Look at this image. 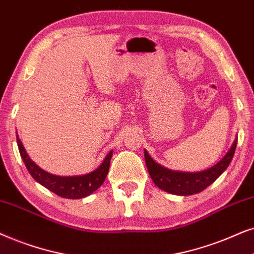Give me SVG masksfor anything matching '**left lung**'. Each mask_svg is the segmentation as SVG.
Segmentation results:
<instances>
[{"mask_svg": "<svg viewBox=\"0 0 254 254\" xmlns=\"http://www.w3.org/2000/svg\"><path fill=\"white\" fill-rule=\"evenodd\" d=\"M237 146V137L233 140L228 153L214 166L201 172L172 171L155 162L146 150H144L145 162L150 177L158 188L174 195L188 196L197 194L209 187L231 162Z\"/></svg>", "mask_w": 254, "mask_h": 254, "instance_id": "left-lung-1", "label": "left lung"}]
</instances>
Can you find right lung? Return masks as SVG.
<instances>
[{
    "mask_svg": "<svg viewBox=\"0 0 254 254\" xmlns=\"http://www.w3.org/2000/svg\"><path fill=\"white\" fill-rule=\"evenodd\" d=\"M16 138L19 153H21V157L24 161L25 167L28 168L29 173L38 184L53 191L54 194L65 198H70V200L87 197V196L93 194L96 189H99L106 180L108 172H109L110 159L113 157V150L106 155L102 164L90 173L74 175V177H59V175L51 174L49 172L44 171L35 161H32L29 154L26 153L17 132Z\"/></svg>",
    "mask_w": 254,
    "mask_h": 254,
    "instance_id": "obj_1",
    "label": "right lung"
}]
</instances>
